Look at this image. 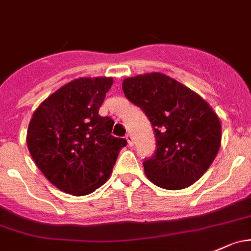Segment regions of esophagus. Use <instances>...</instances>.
Wrapping results in <instances>:
<instances>
[{"label":"esophagus","instance_id":"obj_1","mask_svg":"<svg viewBox=\"0 0 251 251\" xmlns=\"http://www.w3.org/2000/svg\"><path fill=\"white\" fill-rule=\"evenodd\" d=\"M126 141H127L128 146H130V147L133 146V138H132V136H131V134H126Z\"/></svg>","mask_w":251,"mask_h":251}]
</instances>
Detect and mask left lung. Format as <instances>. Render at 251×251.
Here are the masks:
<instances>
[{
  "mask_svg": "<svg viewBox=\"0 0 251 251\" xmlns=\"http://www.w3.org/2000/svg\"><path fill=\"white\" fill-rule=\"evenodd\" d=\"M125 96L142 108L154 127L156 151L143 162L159 188L181 190L207 172L221 144V124L205 100L160 72L123 80Z\"/></svg>",
  "mask_w": 251,
  "mask_h": 251,
  "instance_id": "1",
  "label": "left lung"
}]
</instances>
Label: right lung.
I'll return each mask as SVG.
<instances>
[{"mask_svg": "<svg viewBox=\"0 0 251 251\" xmlns=\"http://www.w3.org/2000/svg\"><path fill=\"white\" fill-rule=\"evenodd\" d=\"M113 78H78L47 97L33 112L26 136L28 151L57 189L84 196L110 176L126 139L112 136L114 121L99 109Z\"/></svg>", "mask_w": 251, "mask_h": 251, "instance_id": "right-lung-1", "label": "right lung"}]
</instances>
